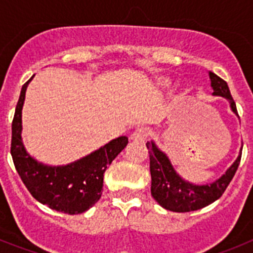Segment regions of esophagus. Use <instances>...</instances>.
Segmentation results:
<instances>
[{"label": "esophagus", "mask_w": 253, "mask_h": 253, "mask_svg": "<svg viewBox=\"0 0 253 253\" xmlns=\"http://www.w3.org/2000/svg\"><path fill=\"white\" fill-rule=\"evenodd\" d=\"M148 137H149V130H148V129H147V128H138L137 130L131 133L130 139L133 140V142L144 143Z\"/></svg>", "instance_id": "esophagus-1"}]
</instances>
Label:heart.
I'll return each instance as SVG.
<instances>
[{
	"label": "heart",
	"instance_id": "obj_1",
	"mask_svg": "<svg viewBox=\"0 0 253 253\" xmlns=\"http://www.w3.org/2000/svg\"><path fill=\"white\" fill-rule=\"evenodd\" d=\"M161 84H166V80H161Z\"/></svg>",
	"mask_w": 253,
	"mask_h": 253
}]
</instances>
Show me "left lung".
Returning <instances> with one entry per match:
<instances>
[{"mask_svg": "<svg viewBox=\"0 0 253 253\" xmlns=\"http://www.w3.org/2000/svg\"><path fill=\"white\" fill-rule=\"evenodd\" d=\"M210 82L213 87L214 96H222L228 100L231 109L237 114L236 102L231 95L227 82L213 72H209ZM238 115V114H237ZM149 153V169H151L152 186L151 194L154 200L162 208L177 213H186L202 209L218 200L233 178L237 169L240 166L242 149L229 169L222 177L211 184L194 185L176 173L169 157L157 148L154 142H147Z\"/></svg>", "mask_w": 253, "mask_h": 253, "instance_id": "1", "label": "left lung"}]
</instances>
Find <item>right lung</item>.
Masks as SVG:
<instances>
[{
  "label": "right lung",
  "instance_id": "add662e5",
  "mask_svg": "<svg viewBox=\"0 0 253 253\" xmlns=\"http://www.w3.org/2000/svg\"><path fill=\"white\" fill-rule=\"evenodd\" d=\"M34 77V76H33ZM24 84L12 120L11 156L26 189L38 202L62 213L81 214L99 202L104 173L109 165L128 144V138L113 139L97 151L66 166H46L26 152L21 138V110L25 100Z\"/></svg>",
  "mask_w": 253,
  "mask_h": 253
}]
</instances>
